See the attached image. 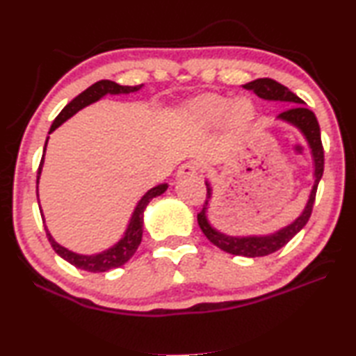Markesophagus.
<instances>
[{
	"instance_id": "34e87169",
	"label": "esophagus",
	"mask_w": 356,
	"mask_h": 356,
	"mask_svg": "<svg viewBox=\"0 0 356 356\" xmlns=\"http://www.w3.org/2000/svg\"><path fill=\"white\" fill-rule=\"evenodd\" d=\"M199 171V165L195 163V161H185V163L179 168L177 176L179 177H190V176H196Z\"/></svg>"
}]
</instances>
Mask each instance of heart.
Instances as JSON below:
<instances>
[{
    "label": "heart",
    "mask_w": 356,
    "mask_h": 356,
    "mask_svg": "<svg viewBox=\"0 0 356 356\" xmlns=\"http://www.w3.org/2000/svg\"><path fill=\"white\" fill-rule=\"evenodd\" d=\"M190 113L200 124H219L225 116L232 127L240 129L254 118V106L249 99H236L232 102L225 96L204 95L190 106Z\"/></svg>",
    "instance_id": "obj_1"
}]
</instances>
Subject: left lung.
Returning <instances> with one entry per match:
<instances>
[{
	"label": "left lung",
	"instance_id": "obj_1",
	"mask_svg": "<svg viewBox=\"0 0 356 356\" xmlns=\"http://www.w3.org/2000/svg\"><path fill=\"white\" fill-rule=\"evenodd\" d=\"M243 87L245 90H252V92L263 99L283 101V102H288V104H294L289 108H286L285 112H282L279 118L297 126L302 131V134L305 135L308 145L312 147L314 166H316L314 170L316 180H314L312 195H309L305 210H303L302 215L297 218L293 224H289L288 227L282 229L277 232V234L269 235V236H248V238L225 236L224 234H219L218 230L213 229L209 224V221H207V216H205L207 205H209V199L211 196V188L210 185L207 184L205 202H204L202 210L197 213V222H199L200 230H202L204 235L209 238L213 244L218 245L219 249H222L234 255L254 258V257H264V255L274 254V252L282 249L283 245L288 244L289 240H293V238L303 229V225L308 222V219L312 216V211H313L319 180L322 177V174H324V146H322L321 127L316 115L309 111V108L303 106V101L299 98V96L291 92L288 87L282 86L280 82H277L274 79H269V77L255 79L249 83H245Z\"/></svg>",
	"mask_w": 356,
	"mask_h": 356
}]
</instances>
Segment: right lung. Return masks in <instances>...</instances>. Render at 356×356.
<instances>
[{
  "label": "right lung",
  "instance_id": "obj_1",
  "mask_svg": "<svg viewBox=\"0 0 356 356\" xmlns=\"http://www.w3.org/2000/svg\"><path fill=\"white\" fill-rule=\"evenodd\" d=\"M141 86H143V83H141ZM141 86H135V87L120 86V83H116L113 81H99V82L93 83V86H90L87 90H83L81 95H77L73 101L68 102V104L62 108V112L56 116L54 122L51 124L49 134L53 132L54 129L59 127L63 121H67L70 116H73L76 112H79L81 108H83L88 104H92V102L98 101L104 95H107V93H111V95L132 93V92H137V90H140ZM44 149H47V143H44ZM42 165H43V157L40 160V166H38V171H37V184H38V177H40V172H42ZM166 188H168V185L163 184V185L154 186V188L147 191L146 195L141 197V200L137 205V209H135V211H134L131 224H129L124 238L116 243L113 248L101 252V254H96V255L74 254V252L62 248L60 244H57L53 240V236H51L48 229L44 227V230H47L48 241L51 245H53L56 254L60 255L63 260H67L68 263H71L76 268L88 270V273H106V270H111L113 268H120V266H122V264L131 260L132 255L135 254V250L138 249V245L141 243V236H143V211L146 209V205L149 204L154 197L160 196L161 193H165Z\"/></svg>",
  "mask_w": 356,
  "mask_h": 356
}]
</instances>
